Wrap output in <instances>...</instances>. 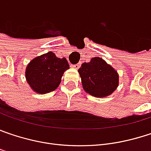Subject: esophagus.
Segmentation results:
<instances>
[{
	"label": "esophagus",
	"mask_w": 151,
	"mask_h": 151,
	"mask_svg": "<svg viewBox=\"0 0 151 151\" xmlns=\"http://www.w3.org/2000/svg\"><path fill=\"white\" fill-rule=\"evenodd\" d=\"M72 67H73V68H75V69H78L79 67H80V65L79 64H75V65H72Z\"/></svg>",
	"instance_id": "esophagus-1"
}]
</instances>
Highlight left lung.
<instances>
[{"label": "left lung", "mask_w": 151, "mask_h": 151, "mask_svg": "<svg viewBox=\"0 0 151 151\" xmlns=\"http://www.w3.org/2000/svg\"><path fill=\"white\" fill-rule=\"evenodd\" d=\"M84 90L95 97H106L119 85V75L109 64L100 57L84 62L78 69Z\"/></svg>", "instance_id": "1"}]
</instances>
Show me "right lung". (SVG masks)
Returning <instances> with one entry per match:
<instances>
[{"label": "right lung", "instance_id": "add662e5", "mask_svg": "<svg viewBox=\"0 0 151 151\" xmlns=\"http://www.w3.org/2000/svg\"><path fill=\"white\" fill-rule=\"evenodd\" d=\"M67 69L69 64L67 59L56 57L52 51H49L31 60L26 67L25 78L35 92L46 94L57 88Z\"/></svg>", "mask_w": 151, "mask_h": 151}]
</instances>
